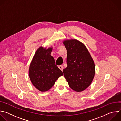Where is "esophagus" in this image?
Listing matches in <instances>:
<instances>
[{
  "label": "esophagus",
  "mask_w": 121,
  "mask_h": 121,
  "mask_svg": "<svg viewBox=\"0 0 121 121\" xmlns=\"http://www.w3.org/2000/svg\"><path fill=\"white\" fill-rule=\"evenodd\" d=\"M58 67H59V68L60 69V70H61L62 71H63V69H64V67H63V65H59V66H58Z\"/></svg>",
  "instance_id": "esophagus-1"
}]
</instances>
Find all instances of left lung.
Instances as JSON below:
<instances>
[{
  "instance_id": "8db88e82",
  "label": "left lung",
  "mask_w": 121,
  "mask_h": 121,
  "mask_svg": "<svg viewBox=\"0 0 121 121\" xmlns=\"http://www.w3.org/2000/svg\"><path fill=\"white\" fill-rule=\"evenodd\" d=\"M63 44L67 50L66 68L64 76L70 88L81 92L91 84L95 73L94 60L85 45L76 39L65 40Z\"/></svg>"
}]
</instances>
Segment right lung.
<instances>
[{"label":"right lung","mask_w":121,"mask_h":121,"mask_svg":"<svg viewBox=\"0 0 121 121\" xmlns=\"http://www.w3.org/2000/svg\"><path fill=\"white\" fill-rule=\"evenodd\" d=\"M53 46H40L34 54L29 68V76L32 85L41 92L52 88L58 78L63 75L51 55Z\"/></svg>","instance_id":"right-lung-1"}]
</instances>
